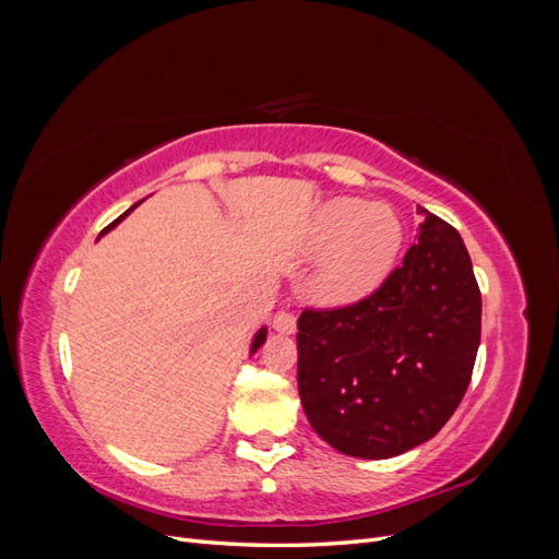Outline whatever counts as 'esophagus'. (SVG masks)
<instances>
[{"label":"esophagus","instance_id":"obj_1","mask_svg":"<svg viewBox=\"0 0 559 559\" xmlns=\"http://www.w3.org/2000/svg\"><path fill=\"white\" fill-rule=\"evenodd\" d=\"M273 326L280 333H294L296 331V314L292 312H277L273 319Z\"/></svg>","mask_w":559,"mask_h":559}]
</instances>
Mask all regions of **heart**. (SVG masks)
I'll list each match as a JSON object with an SVG mask.
<instances>
[{
  "label": "heart",
  "mask_w": 559,
  "mask_h": 559,
  "mask_svg": "<svg viewBox=\"0 0 559 559\" xmlns=\"http://www.w3.org/2000/svg\"><path fill=\"white\" fill-rule=\"evenodd\" d=\"M403 247V224L399 214L382 202L359 198H333L314 214L310 249L324 253L314 294L331 306L354 302L392 273Z\"/></svg>",
  "instance_id": "b5f03b06"
}]
</instances>
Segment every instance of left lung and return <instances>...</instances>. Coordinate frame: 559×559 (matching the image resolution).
Listing matches in <instances>:
<instances>
[{
	"label": "left lung",
	"instance_id": "left-lung-1",
	"mask_svg": "<svg viewBox=\"0 0 559 559\" xmlns=\"http://www.w3.org/2000/svg\"><path fill=\"white\" fill-rule=\"evenodd\" d=\"M425 224L368 296L298 319V392L319 438L386 460L429 441L462 403L480 345V289L448 222Z\"/></svg>",
	"mask_w": 559,
	"mask_h": 559
}]
</instances>
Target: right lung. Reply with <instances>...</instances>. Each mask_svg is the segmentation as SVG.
<instances>
[{
  "mask_svg": "<svg viewBox=\"0 0 559 559\" xmlns=\"http://www.w3.org/2000/svg\"><path fill=\"white\" fill-rule=\"evenodd\" d=\"M134 207H138V205H134ZM134 207H130V210H128L126 214H121V216H118V218H116V222H111V224H109V226H107V228H105L103 233H107L109 228H114V226H116L118 222H121V218H126V216H128V214H130V212H132ZM263 341H265V329H263V331H259V335H257V337H253V345H251V352H257V349H259V347L263 345Z\"/></svg>",
  "mask_w": 559,
  "mask_h": 559,
  "instance_id": "right-lung-1",
  "label": "right lung"
}]
</instances>
